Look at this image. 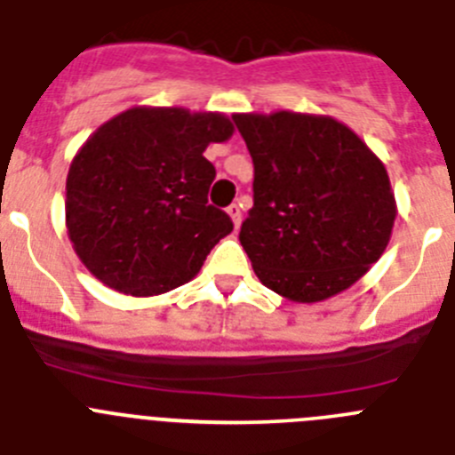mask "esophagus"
<instances>
[{"mask_svg": "<svg viewBox=\"0 0 455 455\" xmlns=\"http://www.w3.org/2000/svg\"><path fill=\"white\" fill-rule=\"evenodd\" d=\"M227 212L228 218L233 220V227L240 228V222H243V211H240V206H237V204H231V206L227 208Z\"/></svg>", "mask_w": 455, "mask_h": 455, "instance_id": "34e87169", "label": "esophagus"}]
</instances>
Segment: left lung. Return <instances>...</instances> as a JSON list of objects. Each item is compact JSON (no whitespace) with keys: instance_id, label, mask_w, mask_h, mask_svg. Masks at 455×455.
Here are the masks:
<instances>
[{"instance_id":"left-lung-1","label":"left lung","mask_w":455,"mask_h":455,"mask_svg":"<svg viewBox=\"0 0 455 455\" xmlns=\"http://www.w3.org/2000/svg\"><path fill=\"white\" fill-rule=\"evenodd\" d=\"M253 161L240 244L265 288L317 304L386 251L396 218L386 165L342 122L292 110L235 113Z\"/></svg>"}]
</instances>
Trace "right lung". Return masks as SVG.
<instances>
[{"label": "right lung", "instance_id": "add662e5", "mask_svg": "<svg viewBox=\"0 0 455 455\" xmlns=\"http://www.w3.org/2000/svg\"><path fill=\"white\" fill-rule=\"evenodd\" d=\"M224 113L133 106L84 142L65 183V227L88 272L131 297H154L197 276L233 231L208 204L215 167L204 151L227 142Z\"/></svg>", "mask_w": 455, "mask_h": 455}]
</instances>
